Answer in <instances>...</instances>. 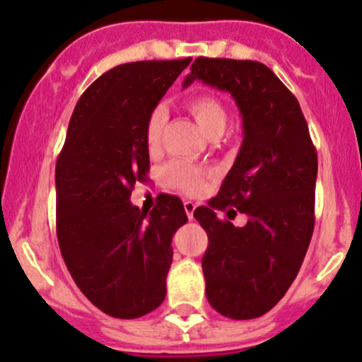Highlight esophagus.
<instances>
[{"label":"esophagus","instance_id":"esophagus-1","mask_svg":"<svg viewBox=\"0 0 362 362\" xmlns=\"http://www.w3.org/2000/svg\"><path fill=\"white\" fill-rule=\"evenodd\" d=\"M184 209L185 212H187V218L192 219V214H194V211H197V204L194 202H184Z\"/></svg>","mask_w":362,"mask_h":362}]
</instances>
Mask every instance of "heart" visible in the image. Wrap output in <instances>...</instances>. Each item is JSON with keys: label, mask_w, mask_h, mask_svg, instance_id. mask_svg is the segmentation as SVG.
Instances as JSON below:
<instances>
[{"label": "heart", "mask_w": 362, "mask_h": 362, "mask_svg": "<svg viewBox=\"0 0 362 362\" xmlns=\"http://www.w3.org/2000/svg\"><path fill=\"white\" fill-rule=\"evenodd\" d=\"M189 112L194 116L202 128L209 135L223 132L227 124V110L221 101L212 94H197L191 96L187 101ZM165 124V110L162 107L151 110L150 117L146 121V146L150 150H157L160 144L162 130ZM209 177V171L202 170L198 165H192L189 162H171L165 168V180L170 182L175 189L185 192V194H198L205 187V180Z\"/></svg>", "instance_id": "b5f03b06"}]
</instances>
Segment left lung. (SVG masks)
Masks as SVG:
<instances>
[{"mask_svg": "<svg viewBox=\"0 0 362 362\" xmlns=\"http://www.w3.org/2000/svg\"><path fill=\"white\" fill-rule=\"evenodd\" d=\"M194 80L232 94L245 134L219 192L194 211L209 235L205 295L227 318H259L286 295L309 248L318 155L298 100L268 66L198 57L184 87ZM238 211L245 228L230 221Z\"/></svg>", "mask_w": 362, "mask_h": 362, "instance_id": "obj_1", "label": "left lung"}]
</instances>
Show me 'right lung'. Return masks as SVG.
Listing matches in <instances>:
<instances>
[{"instance_id": "right-lung-1", "label": "right lung", "mask_w": 362, "mask_h": 362, "mask_svg": "<svg viewBox=\"0 0 362 362\" xmlns=\"http://www.w3.org/2000/svg\"><path fill=\"white\" fill-rule=\"evenodd\" d=\"M191 59L112 67L80 96L55 168L57 238L80 291L112 318L134 320L165 298L171 239L187 221L180 198L148 212L130 204L146 180V121Z\"/></svg>"}]
</instances>
